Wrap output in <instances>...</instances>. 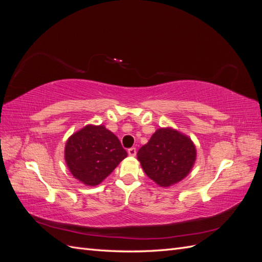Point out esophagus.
<instances>
[{"mask_svg": "<svg viewBox=\"0 0 262 262\" xmlns=\"http://www.w3.org/2000/svg\"><path fill=\"white\" fill-rule=\"evenodd\" d=\"M128 154L130 156H136L137 155V148L136 147H131L128 149Z\"/></svg>", "mask_w": 262, "mask_h": 262, "instance_id": "34e87169", "label": "esophagus"}]
</instances>
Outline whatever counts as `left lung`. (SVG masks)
Here are the masks:
<instances>
[{
  "label": "left lung",
  "mask_w": 262,
  "mask_h": 262,
  "mask_svg": "<svg viewBox=\"0 0 262 262\" xmlns=\"http://www.w3.org/2000/svg\"><path fill=\"white\" fill-rule=\"evenodd\" d=\"M195 160L192 140L170 126L157 129L138 152V161L147 177L164 188L186 178Z\"/></svg>",
  "instance_id": "obj_1"
}]
</instances>
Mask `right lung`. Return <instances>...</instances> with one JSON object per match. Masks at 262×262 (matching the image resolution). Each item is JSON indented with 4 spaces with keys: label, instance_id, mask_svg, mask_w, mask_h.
Wrapping results in <instances>:
<instances>
[{
    "label": "right lung",
    "instance_id": "obj_1",
    "mask_svg": "<svg viewBox=\"0 0 262 262\" xmlns=\"http://www.w3.org/2000/svg\"><path fill=\"white\" fill-rule=\"evenodd\" d=\"M128 156L120 141L105 125L87 124L71 136L64 160L73 177L86 186H97Z\"/></svg>",
    "mask_w": 262,
    "mask_h": 262
}]
</instances>
